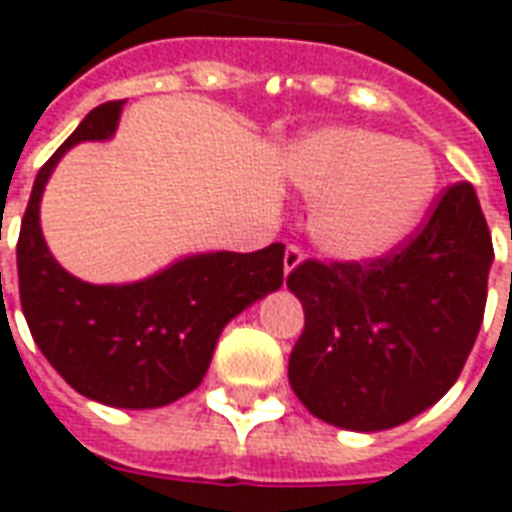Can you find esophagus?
I'll list each match as a JSON object with an SVG mask.
<instances>
[{"label":"esophagus","mask_w":512,"mask_h":512,"mask_svg":"<svg viewBox=\"0 0 512 512\" xmlns=\"http://www.w3.org/2000/svg\"><path fill=\"white\" fill-rule=\"evenodd\" d=\"M304 263V249L301 246H287L285 249V274H290V271H295V268Z\"/></svg>","instance_id":"obj_1"}]
</instances>
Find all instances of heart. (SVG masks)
I'll use <instances>...</instances> for the list:
<instances>
[{
  "instance_id": "heart-1",
  "label": "heart",
  "mask_w": 512,
  "mask_h": 512,
  "mask_svg": "<svg viewBox=\"0 0 512 512\" xmlns=\"http://www.w3.org/2000/svg\"><path fill=\"white\" fill-rule=\"evenodd\" d=\"M298 192L314 200L309 236L342 263H374L410 241L437 195V162L418 143L363 127L306 135L287 154Z\"/></svg>"
}]
</instances>
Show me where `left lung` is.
<instances>
[{"label":"left lung","mask_w":512,"mask_h":512,"mask_svg":"<svg viewBox=\"0 0 512 512\" xmlns=\"http://www.w3.org/2000/svg\"><path fill=\"white\" fill-rule=\"evenodd\" d=\"M491 263V233L467 181L445 189L396 255L301 263L287 276L306 314L287 366L295 396L347 431L393 429L429 410L478 339Z\"/></svg>","instance_id":"1"}]
</instances>
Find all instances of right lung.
<instances>
[{
    "label": "right lung",
    "mask_w": 512,
    "mask_h": 512,
    "mask_svg": "<svg viewBox=\"0 0 512 512\" xmlns=\"http://www.w3.org/2000/svg\"><path fill=\"white\" fill-rule=\"evenodd\" d=\"M121 108H94L37 173L15 249L18 290L34 342L70 388L108 407L154 410L195 391L222 328L282 287L285 246L198 252L124 285H92L64 271L40 227L45 184L73 146L111 140Z\"/></svg>",
    "instance_id": "obj_1"
}]
</instances>
